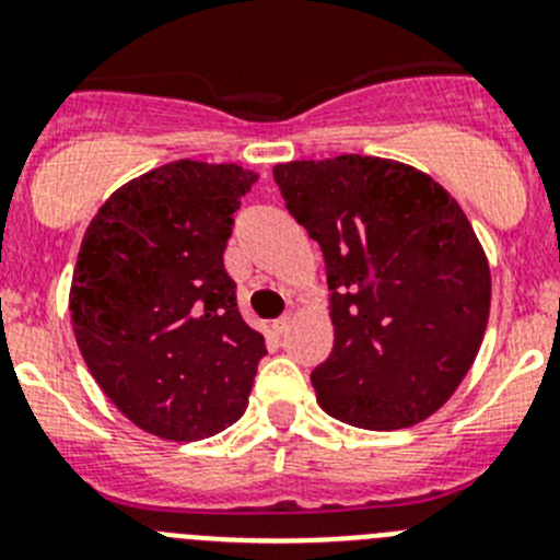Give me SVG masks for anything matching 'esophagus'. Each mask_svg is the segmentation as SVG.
I'll return each mask as SVG.
<instances>
[{"mask_svg":"<svg viewBox=\"0 0 560 560\" xmlns=\"http://www.w3.org/2000/svg\"><path fill=\"white\" fill-rule=\"evenodd\" d=\"M290 322H292V316H281V319H273V322H270V330H273L276 336H281V332L290 327Z\"/></svg>","mask_w":560,"mask_h":560,"instance_id":"esophagus-1","label":"esophagus"}]
</instances>
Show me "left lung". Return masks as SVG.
I'll list each match as a JSON object with an SVG mask.
<instances>
[{
    "mask_svg": "<svg viewBox=\"0 0 560 560\" xmlns=\"http://www.w3.org/2000/svg\"><path fill=\"white\" fill-rule=\"evenodd\" d=\"M273 178L325 254L332 352L312 374L319 406L369 431L428 420L477 360L490 314L488 257L463 208L382 156L281 162Z\"/></svg>",
    "mask_w": 560,
    "mask_h": 560,
    "instance_id": "left-lung-1",
    "label": "left lung"
}]
</instances>
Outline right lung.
Returning <instances> with one entry per match:
<instances>
[{
  "label": "right lung",
  "instance_id": "obj_1",
  "mask_svg": "<svg viewBox=\"0 0 560 560\" xmlns=\"http://www.w3.org/2000/svg\"><path fill=\"white\" fill-rule=\"evenodd\" d=\"M257 178L233 162H171L118 186L86 228L72 330L97 385L145 433L197 442L246 411L268 352L222 254Z\"/></svg>",
  "mask_w": 560,
  "mask_h": 560
}]
</instances>
